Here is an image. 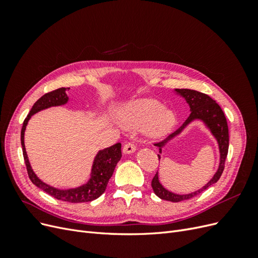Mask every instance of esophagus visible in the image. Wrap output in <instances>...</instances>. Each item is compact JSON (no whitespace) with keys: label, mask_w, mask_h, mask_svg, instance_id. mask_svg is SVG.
Wrapping results in <instances>:
<instances>
[{"label":"esophagus","mask_w":258,"mask_h":258,"mask_svg":"<svg viewBox=\"0 0 258 258\" xmlns=\"http://www.w3.org/2000/svg\"><path fill=\"white\" fill-rule=\"evenodd\" d=\"M136 145L134 144V143H130V142H128V143H126L123 145V147H122V153L123 154H132V153H135L136 152Z\"/></svg>","instance_id":"obj_1"}]
</instances>
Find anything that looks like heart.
I'll list each match as a JSON object with an SVG mask.
<instances>
[{
  "label": "heart",
  "instance_id": "b5f03b06",
  "mask_svg": "<svg viewBox=\"0 0 258 258\" xmlns=\"http://www.w3.org/2000/svg\"><path fill=\"white\" fill-rule=\"evenodd\" d=\"M116 119L127 130L142 128L152 139H161L175 127V113L150 98L132 100L116 111Z\"/></svg>",
  "mask_w": 258,
  "mask_h": 258
}]
</instances>
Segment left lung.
<instances>
[{
	"label": "left lung",
	"instance_id": "8db88e82",
	"mask_svg": "<svg viewBox=\"0 0 258 258\" xmlns=\"http://www.w3.org/2000/svg\"><path fill=\"white\" fill-rule=\"evenodd\" d=\"M175 92L186 100L187 104L189 105V108H190V115L188 116V118L185 120V122L182 124V126L179 127L176 131H174L173 134H171L166 140H163V141L158 143H155V146L159 147V153L161 154L162 147L165 146L169 141H171L173 138L177 137L194 120H201L206 124L207 128L211 131V134L213 135V137L217 141L218 150H220V165H218V169L215 172V174L204 187H202V188L194 192L186 194V195H178L172 191H169L159 182L158 172L155 174L152 181V187H153L154 192L162 200L179 202V201L187 200L197 196V195L206 190L211 185L215 184L218 179H220L225 168V160L228 154L229 134H228L227 120H226L224 112L222 111L221 106L215 102V100L210 98L208 95H206V93H202L191 89H175ZM158 158L160 159V155H158Z\"/></svg>",
	"mask_w": 258,
	"mask_h": 258
}]
</instances>
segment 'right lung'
I'll return each instance as SVG.
<instances>
[{
	"mask_svg": "<svg viewBox=\"0 0 258 258\" xmlns=\"http://www.w3.org/2000/svg\"><path fill=\"white\" fill-rule=\"evenodd\" d=\"M70 88L62 87L53 91H50L48 93H45L43 97H41L36 101L34 105L32 106V108H31L27 118L25 119V121H23L22 129H21V146H22L23 158H25L28 175L31 179V182H32L35 186H37L38 188H41L42 190L47 192L48 195H50V196H52L53 198H56L58 200L72 202V204H77V202H89L99 198L101 195L105 191L108 179H110L111 176L113 175L117 162H118L121 158L120 143H116L110 147L104 148V150L99 151L92 163L89 181L86 184H83L82 186L75 187V188H70V189L54 188V187L42 182L33 172L32 168H31V165L28 159V155L26 152L25 131L31 116L42 110H45V108L67 104L69 101L67 91Z\"/></svg>",
	"mask_w": 258,
	"mask_h": 258,
	"instance_id": "right-lung-1",
	"label": "right lung"
}]
</instances>
